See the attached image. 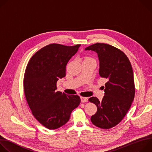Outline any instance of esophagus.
Here are the masks:
<instances>
[{
	"label": "esophagus",
	"mask_w": 152,
	"mask_h": 152,
	"mask_svg": "<svg viewBox=\"0 0 152 152\" xmlns=\"http://www.w3.org/2000/svg\"><path fill=\"white\" fill-rule=\"evenodd\" d=\"M88 97H80V100H81V102L82 103H84V102H88Z\"/></svg>",
	"instance_id": "obj_1"
}]
</instances>
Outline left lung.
<instances>
[{
    "mask_svg": "<svg viewBox=\"0 0 152 152\" xmlns=\"http://www.w3.org/2000/svg\"><path fill=\"white\" fill-rule=\"evenodd\" d=\"M97 53L99 75L107 79L102 100L89 99L97 107L92 115L93 124L108 129L118 124L130 109L135 96L133 70L127 56L118 49L104 43H96L85 49Z\"/></svg>",
    "mask_w": 152,
    "mask_h": 152,
    "instance_id": "1",
    "label": "left lung"
}]
</instances>
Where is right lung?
<instances>
[{
  "label": "right lung",
  "instance_id": "right-lung-1",
  "mask_svg": "<svg viewBox=\"0 0 152 152\" xmlns=\"http://www.w3.org/2000/svg\"><path fill=\"white\" fill-rule=\"evenodd\" d=\"M80 45L67 46L51 44L37 52L25 70V97L35 118L49 129H58L69 120L80 102L77 95L56 91V82L66 76V67Z\"/></svg>",
  "mask_w": 152,
  "mask_h": 152
}]
</instances>
